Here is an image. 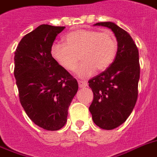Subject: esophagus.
I'll use <instances>...</instances> for the list:
<instances>
[{
    "label": "esophagus",
    "instance_id": "esophagus-1",
    "mask_svg": "<svg viewBox=\"0 0 157 157\" xmlns=\"http://www.w3.org/2000/svg\"><path fill=\"white\" fill-rule=\"evenodd\" d=\"M79 86L81 87V88H83V87H86V86H88V84L87 82H84V81H78Z\"/></svg>",
    "mask_w": 157,
    "mask_h": 157
}]
</instances>
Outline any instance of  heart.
Listing matches in <instances>:
<instances>
[{
    "label": "heart",
    "mask_w": 157,
    "mask_h": 157,
    "mask_svg": "<svg viewBox=\"0 0 157 157\" xmlns=\"http://www.w3.org/2000/svg\"><path fill=\"white\" fill-rule=\"evenodd\" d=\"M64 41L65 44H53L52 57L67 71L76 68L81 57L82 63L76 70V75L81 79L92 76L96 68L98 71L108 68L118 49L117 38L111 31L79 29L67 34Z\"/></svg>",
    "instance_id": "b5f03b06"
}]
</instances>
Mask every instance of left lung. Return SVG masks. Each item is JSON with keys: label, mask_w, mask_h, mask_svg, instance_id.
Segmentation results:
<instances>
[{"label": "left lung", "mask_w": 157, "mask_h": 157, "mask_svg": "<svg viewBox=\"0 0 157 157\" xmlns=\"http://www.w3.org/2000/svg\"><path fill=\"white\" fill-rule=\"evenodd\" d=\"M110 28L117 38L116 59L104 71L89 81L94 99L89 110L96 125L113 129L124 123L138 98L140 76L139 50L126 31L112 22L94 24Z\"/></svg>", "instance_id": "8db88e82"}]
</instances>
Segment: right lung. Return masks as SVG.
I'll return each instance as SVG.
<instances>
[{"instance_id": "add662e5", "label": "right lung", "mask_w": 157, "mask_h": 157, "mask_svg": "<svg viewBox=\"0 0 157 157\" xmlns=\"http://www.w3.org/2000/svg\"><path fill=\"white\" fill-rule=\"evenodd\" d=\"M65 27L42 24L22 38L14 53V77L21 105L35 123L59 130L67 122L78 83L57 63L51 47Z\"/></svg>"}]
</instances>
